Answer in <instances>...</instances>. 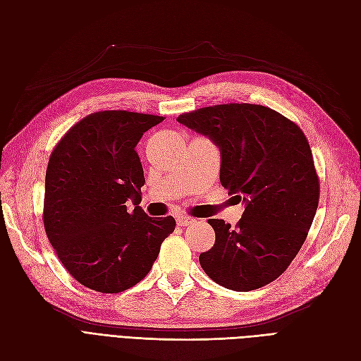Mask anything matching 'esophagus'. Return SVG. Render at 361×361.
Returning <instances> with one entry per match:
<instances>
[{"label":"esophagus","instance_id":"esophagus-1","mask_svg":"<svg viewBox=\"0 0 361 361\" xmlns=\"http://www.w3.org/2000/svg\"><path fill=\"white\" fill-rule=\"evenodd\" d=\"M176 223H178V226H191V224L195 223V220L191 216H187V215H178Z\"/></svg>","mask_w":361,"mask_h":361}]
</instances>
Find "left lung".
<instances>
[{
	"label": "left lung",
	"instance_id": "obj_1",
	"mask_svg": "<svg viewBox=\"0 0 361 361\" xmlns=\"http://www.w3.org/2000/svg\"><path fill=\"white\" fill-rule=\"evenodd\" d=\"M178 122L220 149V180L245 203L236 227L207 220L215 244L200 255L220 286L248 292L280 277L298 255L319 203L309 141L297 123L264 105L224 104L185 113Z\"/></svg>",
	"mask_w": 361,
	"mask_h": 361
}]
</instances>
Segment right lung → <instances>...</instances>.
I'll use <instances>...</instances> for the list:
<instances>
[{
  "label": "right lung",
  "mask_w": 361,
  "mask_h": 361,
  "mask_svg": "<svg viewBox=\"0 0 361 361\" xmlns=\"http://www.w3.org/2000/svg\"><path fill=\"white\" fill-rule=\"evenodd\" d=\"M162 120L120 110L93 113L52 150L43 223L61 264L85 288L118 293L135 286L176 227L173 216H149L138 206L146 180L135 147Z\"/></svg>",
  "instance_id": "1"
}]
</instances>
